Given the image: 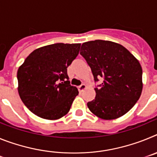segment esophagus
Segmentation results:
<instances>
[{"instance_id":"obj_1","label":"esophagus","mask_w":157,"mask_h":157,"mask_svg":"<svg viewBox=\"0 0 157 157\" xmlns=\"http://www.w3.org/2000/svg\"><path fill=\"white\" fill-rule=\"evenodd\" d=\"M86 86L85 84H82V85H80L78 86V90H79L80 92H82V91L83 90L86 88Z\"/></svg>"}]
</instances>
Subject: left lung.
Masks as SVG:
<instances>
[{
    "instance_id": "1",
    "label": "left lung",
    "mask_w": 157,
    "mask_h": 157,
    "mask_svg": "<svg viewBox=\"0 0 157 157\" xmlns=\"http://www.w3.org/2000/svg\"><path fill=\"white\" fill-rule=\"evenodd\" d=\"M80 54L90 67L97 86L95 99L89 109L103 120L125 115L138 101L142 91V68L138 60L123 45L104 40L83 43Z\"/></svg>"
}]
</instances>
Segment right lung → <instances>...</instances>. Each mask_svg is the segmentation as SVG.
Returning <instances> with one entry per match:
<instances>
[{"mask_svg": "<svg viewBox=\"0 0 157 157\" xmlns=\"http://www.w3.org/2000/svg\"><path fill=\"white\" fill-rule=\"evenodd\" d=\"M81 44L56 43L37 48L26 58L17 72L18 92L34 115L57 120L69 112L78 94L70 84L67 67L79 52Z\"/></svg>", "mask_w": 157, "mask_h": 157, "instance_id": "add662e5", "label": "right lung"}]
</instances>
